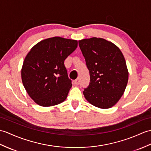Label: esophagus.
<instances>
[{
    "label": "esophagus",
    "instance_id": "1",
    "mask_svg": "<svg viewBox=\"0 0 151 151\" xmlns=\"http://www.w3.org/2000/svg\"><path fill=\"white\" fill-rule=\"evenodd\" d=\"M74 83H75V84L76 86H78V84H79V83H80V79H79V78H77V79H76V80H75Z\"/></svg>",
    "mask_w": 151,
    "mask_h": 151
}]
</instances>
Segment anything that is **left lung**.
<instances>
[{"label": "left lung", "mask_w": 151, "mask_h": 151, "mask_svg": "<svg viewBox=\"0 0 151 151\" xmlns=\"http://www.w3.org/2000/svg\"><path fill=\"white\" fill-rule=\"evenodd\" d=\"M78 42L90 74L84 97L96 107H113L128 82L129 71L123 54L118 46L104 38L92 37Z\"/></svg>", "instance_id": "8db88e82"}]
</instances>
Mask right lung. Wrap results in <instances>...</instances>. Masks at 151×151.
I'll use <instances>...</instances> for the list:
<instances>
[{
    "label": "right lung",
    "instance_id": "obj_1",
    "mask_svg": "<svg viewBox=\"0 0 151 151\" xmlns=\"http://www.w3.org/2000/svg\"><path fill=\"white\" fill-rule=\"evenodd\" d=\"M78 46V41L60 37L41 40L26 56L21 78L35 102L50 107L65 101L71 87L64 60Z\"/></svg>",
    "mask_w": 151,
    "mask_h": 151
}]
</instances>
